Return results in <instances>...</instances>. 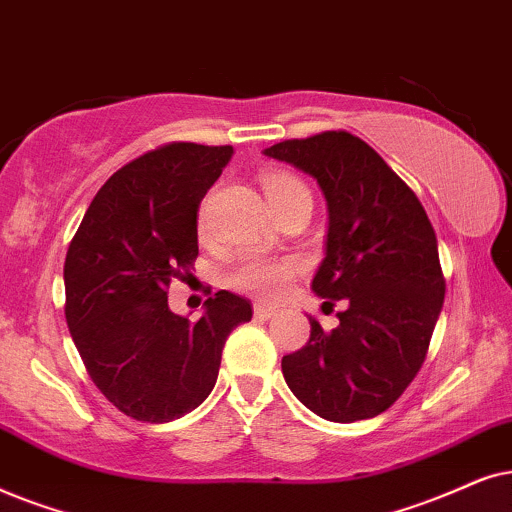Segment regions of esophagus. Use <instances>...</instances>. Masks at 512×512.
Segmentation results:
<instances>
[{
    "label": "esophagus",
    "instance_id": "1",
    "mask_svg": "<svg viewBox=\"0 0 512 512\" xmlns=\"http://www.w3.org/2000/svg\"><path fill=\"white\" fill-rule=\"evenodd\" d=\"M252 311H255V318L269 320L271 316H276L278 306H274V304H264V302H255V306H252Z\"/></svg>",
    "mask_w": 512,
    "mask_h": 512
}]
</instances>
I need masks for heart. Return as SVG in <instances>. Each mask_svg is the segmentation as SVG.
<instances>
[{
	"mask_svg": "<svg viewBox=\"0 0 512 512\" xmlns=\"http://www.w3.org/2000/svg\"><path fill=\"white\" fill-rule=\"evenodd\" d=\"M262 187L267 192L271 206L278 213L290 201L299 196H311L309 189L297 175L285 173V170H267L262 175ZM199 231H206L203 217L199 222ZM304 271V262L297 255H262V252H245L231 264L224 274L227 288L243 292V295L257 299H276L290 288L292 281Z\"/></svg>",
	"mask_w": 512,
	"mask_h": 512,
	"instance_id": "heart-1",
	"label": "heart"
}]
</instances>
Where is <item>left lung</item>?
Listing matches in <instances>:
<instances>
[{"mask_svg": "<svg viewBox=\"0 0 512 512\" xmlns=\"http://www.w3.org/2000/svg\"><path fill=\"white\" fill-rule=\"evenodd\" d=\"M264 154L323 189L330 227L311 288L325 304H346L330 332L309 318V342L283 356V377L327 421L377 417L417 377L445 302L433 224L417 194L356 135L323 131Z\"/></svg>", "mask_w": 512, "mask_h": 512, "instance_id": "left-lung-1", "label": "left lung"}]
</instances>
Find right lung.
I'll list each match as a JSON object with an SVG mask.
<instances>
[{
	"mask_svg": "<svg viewBox=\"0 0 512 512\" xmlns=\"http://www.w3.org/2000/svg\"><path fill=\"white\" fill-rule=\"evenodd\" d=\"M234 147L166 142L121 166L88 206L65 257V318L88 377L126 417L166 424L213 391L229 332L252 318L220 290L192 323L168 309L192 276L196 213Z\"/></svg>",
	"mask_w": 512,
	"mask_h": 512,
	"instance_id": "right-lung-1",
	"label": "right lung"
}]
</instances>
